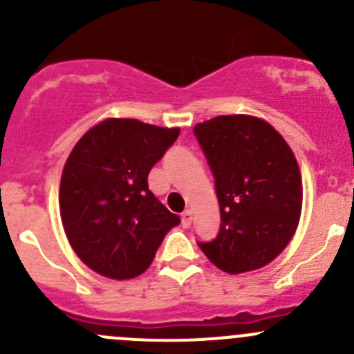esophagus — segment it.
I'll return each instance as SVG.
<instances>
[{
  "label": "esophagus",
  "mask_w": 354,
  "mask_h": 354,
  "mask_svg": "<svg viewBox=\"0 0 354 354\" xmlns=\"http://www.w3.org/2000/svg\"><path fill=\"white\" fill-rule=\"evenodd\" d=\"M191 220H192V209H185V212L182 213V225L189 227L191 225Z\"/></svg>",
  "instance_id": "34e87169"
}]
</instances>
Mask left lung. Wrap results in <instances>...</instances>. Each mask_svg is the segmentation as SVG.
<instances>
[{"instance_id": "left-lung-1", "label": "left lung", "mask_w": 354, "mask_h": 354, "mask_svg": "<svg viewBox=\"0 0 354 354\" xmlns=\"http://www.w3.org/2000/svg\"><path fill=\"white\" fill-rule=\"evenodd\" d=\"M215 177L220 230L198 243L215 267L243 274L265 267L288 246L299 223L303 184L288 142L268 122L220 115L194 127Z\"/></svg>"}]
</instances>
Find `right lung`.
Segmentation results:
<instances>
[{
	"instance_id": "right-lung-1",
	"label": "right lung",
	"mask_w": 354,
	"mask_h": 354,
	"mask_svg": "<svg viewBox=\"0 0 354 354\" xmlns=\"http://www.w3.org/2000/svg\"><path fill=\"white\" fill-rule=\"evenodd\" d=\"M180 129L106 118L73 146L59 182V215L77 257L108 279H134L180 218L148 187V174Z\"/></svg>"
}]
</instances>
